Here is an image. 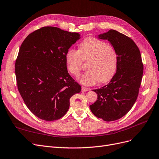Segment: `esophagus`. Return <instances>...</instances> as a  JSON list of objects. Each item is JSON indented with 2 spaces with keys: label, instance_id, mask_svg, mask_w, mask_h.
Here are the masks:
<instances>
[{
  "label": "esophagus",
  "instance_id": "obj_1",
  "mask_svg": "<svg viewBox=\"0 0 159 159\" xmlns=\"http://www.w3.org/2000/svg\"><path fill=\"white\" fill-rule=\"evenodd\" d=\"M90 89H88V88L84 87V86H82V92H87L89 91Z\"/></svg>",
  "mask_w": 159,
  "mask_h": 159
}]
</instances>
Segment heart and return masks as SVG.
Instances as JSON below:
<instances>
[{"mask_svg": "<svg viewBox=\"0 0 159 159\" xmlns=\"http://www.w3.org/2000/svg\"><path fill=\"white\" fill-rule=\"evenodd\" d=\"M83 60L90 59L87 63L89 69L79 78L81 84H95L99 80L106 83L114 76L118 63V57L114 47L105 41L90 37L82 42L79 50L69 49L66 54V67L75 77L80 75Z\"/></svg>", "mask_w": 159, "mask_h": 159, "instance_id": "1", "label": "heart"}]
</instances>
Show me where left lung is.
<instances>
[{
    "mask_svg": "<svg viewBox=\"0 0 159 159\" xmlns=\"http://www.w3.org/2000/svg\"><path fill=\"white\" fill-rule=\"evenodd\" d=\"M107 40L117 54L116 72L109 83L93 90L98 99L90 105L92 113L105 121H113L124 116L136 102L142 83L143 65L138 47L124 34L111 29L98 35Z\"/></svg>",
    "mask_w": 159,
    "mask_h": 159,
    "instance_id": "obj_1",
    "label": "left lung"
}]
</instances>
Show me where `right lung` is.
<instances>
[{
    "mask_svg": "<svg viewBox=\"0 0 159 159\" xmlns=\"http://www.w3.org/2000/svg\"><path fill=\"white\" fill-rule=\"evenodd\" d=\"M80 38L55 27H44L29 34L17 55L15 73L17 89L28 109L46 121L61 119L69 99L81 86L68 73L66 54Z\"/></svg>",
    "mask_w": 159,
    "mask_h": 159,
    "instance_id": "obj_1",
    "label": "right lung"
}]
</instances>
